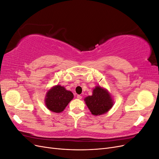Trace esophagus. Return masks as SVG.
<instances>
[{"label": "esophagus", "instance_id": "obj_1", "mask_svg": "<svg viewBox=\"0 0 159 159\" xmlns=\"http://www.w3.org/2000/svg\"><path fill=\"white\" fill-rule=\"evenodd\" d=\"M77 98H78V99H81V98H82V96L80 95H77Z\"/></svg>", "mask_w": 159, "mask_h": 159}]
</instances>
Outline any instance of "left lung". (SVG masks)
<instances>
[{"label":"left lung","mask_w":159,"mask_h":159,"mask_svg":"<svg viewBox=\"0 0 159 159\" xmlns=\"http://www.w3.org/2000/svg\"><path fill=\"white\" fill-rule=\"evenodd\" d=\"M85 104L93 115H100L108 112L113 107V101L106 89L96 86L92 95L84 99Z\"/></svg>","instance_id":"obj_1"}]
</instances>
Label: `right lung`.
<instances>
[{
  "label": "right lung",
  "instance_id": "1",
  "mask_svg": "<svg viewBox=\"0 0 159 159\" xmlns=\"http://www.w3.org/2000/svg\"><path fill=\"white\" fill-rule=\"evenodd\" d=\"M73 98L71 91L66 90L63 86L57 85L47 91L45 104L51 111L61 113Z\"/></svg>",
  "mask_w": 159,
  "mask_h": 159
}]
</instances>
